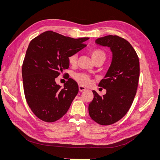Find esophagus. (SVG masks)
<instances>
[{
	"mask_svg": "<svg viewBox=\"0 0 160 160\" xmlns=\"http://www.w3.org/2000/svg\"><path fill=\"white\" fill-rule=\"evenodd\" d=\"M79 91H81V92H83V91H84L86 90V88H85V87L82 86V85H79Z\"/></svg>",
	"mask_w": 160,
	"mask_h": 160,
	"instance_id": "obj_1",
	"label": "esophagus"
}]
</instances>
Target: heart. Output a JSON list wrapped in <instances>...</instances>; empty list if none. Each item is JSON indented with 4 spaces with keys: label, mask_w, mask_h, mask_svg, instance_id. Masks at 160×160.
I'll list each match as a JSON object with an SVG mask.
<instances>
[{
    "label": "heart",
    "mask_w": 160,
    "mask_h": 160,
    "mask_svg": "<svg viewBox=\"0 0 160 160\" xmlns=\"http://www.w3.org/2000/svg\"><path fill=\"white\" fill-rule=\"evenodd\" d=\"M90 54L93 61L98 59H103L104 61L105 60L106 53L102 49H92L90 51ZM77 58H78V55H77V53H72V54L70 55L68 57V61L71 65H74L77 62ZM74 77L80 84L83 85H88L91 82L90 77L85 73H77L74 75Z\"/></svg>",
    "instance_id": "b5f03b06"
}]
</instances>
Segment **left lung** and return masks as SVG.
Wrapping results in <instances>:
<instances>
[{
    "mask_svg": "<svg viewBox=\"0 0 160 160\" xmlns=\"http://www.w3.org/2000/svg\"><path fill=\"white\" fill-rule=\"evenodd\" d=\"M95 42L110 47L113 58L105 78L99 83L106 89V94L100 96L93 91L89 113L96 123L109 125L123 118L132 106L138 86L139 61L132 45L122 37L108 35Z\"/></svg>",
    "mask_w": 160,
    "mask_h": 160,
    "instance_id": "8db88e82",
    "label": "left lung"
}]
</instances>
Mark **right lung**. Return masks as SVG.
<instances>
[{
    "mask_svg": "<svg viewBox=\"0 0 160 160\" xmlns=\"http://www.w3.org/2000/svg\"><path fill=\"white\" fill-rule=\"evenodd\" d=\"M88 39L48 31L28 45L22 66L24 93L32 113L43 122L51 123L61 118L78 93V84L72 79L69 78L62 89L55 79L69 68L68 57L84 48Z\"/></svg>",
    "mask_w": 160,
    "mask_h": 160,
    "instance_id": "right-lung-1",
    "label": "right lung"
}]
</instances>
